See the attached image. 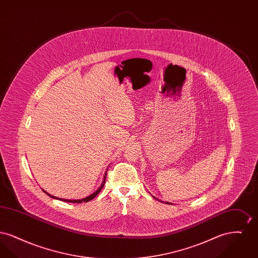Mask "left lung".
<instances>
[{"label":"left lung","mask_w":258,"mask_h":258,"mask_svg":"<svg viewBox=\"0 0 258 258\" xmlns=\"http://www.w3.org/2000/svg\"><path fill=\"white\" fill-rule=\"evenodd\" d=\"M154 197V198H156V199H157V200H160V199H158V198H157V197ZM160 202H163V201H160ZM166 203H167V204H171V203H169V202H166Z\"/></svg>","instance_id":"obj_1"}]
</instances>
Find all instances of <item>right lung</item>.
<instances>
[{"label": "right lung", "mask_w": 258, "mask_h": 258, "mask_svg": "<svg viewBox=\"0 0 258 258\" xmlns=\"http://www.w3.org/2000/svg\"><path fill=\"white\" fill-rule=\"evenodd\" d=\"M107 170L108 169H106L105 172H104V175H103V179H102V182H101V184L99 185V187H98V189L96 190V191H94L92 195H90L89 197H85V198H82V199H75V200H73V199H62V198H57L56 197H53V196H51L49 195L47 191H45L44 189H42L48 197H52V198H55V199H60L61 201H66V202H72V203H82V202H88V201H90V200H92L93 198H95V197L98 196V194L100 192V190L102 189V187H103V185L105 184V179H106V174H107Z\"/></svg>", "instance_id": "add662e5"}]
</instances>
